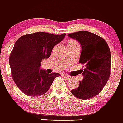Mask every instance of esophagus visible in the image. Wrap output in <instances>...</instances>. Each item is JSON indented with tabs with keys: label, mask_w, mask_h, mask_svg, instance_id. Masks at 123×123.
Wrapping results in <instances>:
<instances>
[{
	"label": "esophagus",
	"mask_w": 123,
	"mask_h": 123,
	"mask_svg": "<svg viewBox=\"0 0 123 123\" xmlns=\"http://www.w3.org/2000/svg\"><path fill=\"white\" fill-rule=\"evenodd\" d=\"M63 76L64 77H65V78H67V80L70 79V78H71V77L69 76V75H67V74H63Z\"/></svg>",
	"instance_id": "esophagus-1"
}]
</instances>
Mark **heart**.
<instances>
[{
    "label": "heart",
    "instance_id": "heart-1",
    "mask_svg": "<svg viewBox=\"0 0 123 123\" xmlns=\"http://www.w3.org/2000/svg\"><path fill=\"white\" fill-rule=\"evenodd\" d=\"M78 45V43H77L76 41H70L67 43V47L68 46H74V45Z\"/></svg>",
    "mask_w": 123,
    "mask_h": 123
}]
</instances>
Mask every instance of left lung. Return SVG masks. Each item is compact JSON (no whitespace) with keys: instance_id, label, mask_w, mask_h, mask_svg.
Here are the masks:
<instances>
[{"instance_id":"obj_1","label":"left lung","mask_w":123,"mask_h":123,"mask_svg":"<svg viewBox=\"0 0 123 123\" xmlns=\"http://www.w3.org/2000/svg\"><path fill=\"white\" fill-rule=\"evenodd\" d=\"M70 38L81 44L79 63L84 64L80 70L83 80L71 93L77 98L91 99L102 90L110 75L111 54L106 42L99 36L88 31H81L69 34Z\"/></svg>"}]
</instances>
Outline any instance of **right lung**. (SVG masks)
<instances>
[{
    "label": "right lung",
    "instance_id": "add662e5",
    "mask_svg": "<svg viewBox=\"0 0 123 123\" xmlns=\"http://www.w3.org/2000/svg\"><path fill=\"white\" fill-rule=\"evenodd\" d=\"M66 34L57 35L44 32L27 34L18 38L9 57L13 79L17 87L28 96H40L49 90L60 74H48L41 68L42 59L50 56L53 48Z\"/></svg>",
    "mask_w": 123,
    "mask_h": 123
}]
</instances>
